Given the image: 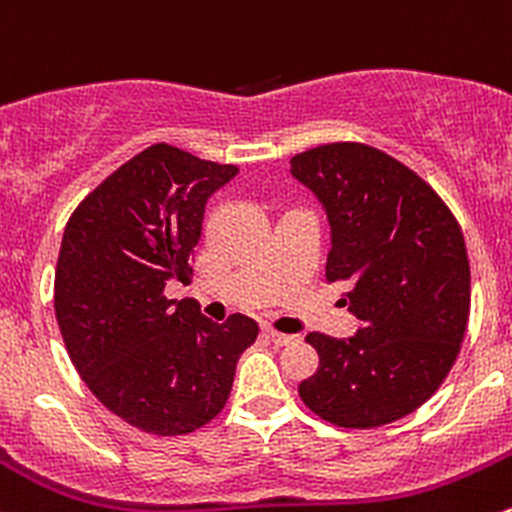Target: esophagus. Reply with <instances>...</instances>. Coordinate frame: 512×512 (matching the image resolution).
Returning <instances> with one entry per match:
<instances>
[{"label": "esophagus", "mask_w": 512, "mask_h": 512, "mask_svg": "<svg viewBox=\"0 0 512 512\" xmlns=\"http://www.w3.org/2000/svg\"><path fill=\"white\" fill-rule=\"evenodd\" d=\"M266 338L271 343H276V346H288V343H293L296 341V336H288V333H278V331H273V328H266Z\"/></svg>", "instance_id": "obj_1"}]
</instances>
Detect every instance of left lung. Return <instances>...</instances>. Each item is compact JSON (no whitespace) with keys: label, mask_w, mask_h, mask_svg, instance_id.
<instances>
[{"label":"left lung","mask_w":512,"mask_h":512,"mask_svg":"<svg viewBox=\"0 0 512 512\" xmlns=\"http://www.w3.org/2000/svg\"><path fill=\"white\" fill-rule=\"evenodd\" d=\"M331 224L326 278L351 291V338L308 333L318 368L301 401L341 428H378L438 391L460 353L470 313L463 231L438 194L393 156L353 141L291 159Z\"/></svg>","instance_id":"8db88e82"}]
</instances>
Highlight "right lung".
I'll list each match as a JSON object with an SVG mask.
<instances>
[{"label":"right lung","instance_id":"1","mask_svg":"<svg viewBox=\"0 0 512 512\" xmlns=\"http://www.w3.org/2000/svg\"><path fill=\"white\" fill-rule=\"evenodd\" d=\"M239 174L154 144L106 176L64 229L54 313L89 391L129 426L186 435L224 411L236 363L258 326L234 313L201 316L194 298H166L191 281L204 206Z\"/></svg>","mask_w":512,"mask_h":512}]
</instances>
